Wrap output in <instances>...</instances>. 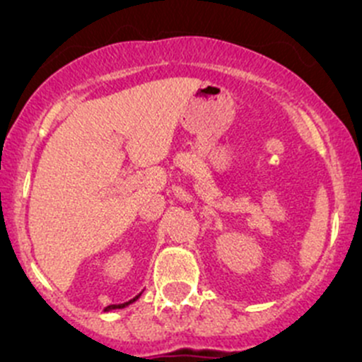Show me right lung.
<instances>
[{
	"label": "right lung",
	"mask_w": 362,
	"mask_h": 362,
	"mask_svg": "<svg viewBox=\"0 0 362 362\" xmlns=\"http://www.w3.org/2000/svg\"><path fill=\"white\" fill-rule=\"evenodd\" d=\"M138 298H140V296H136V298H134V299H131V301H127V303H122V305H112V306H108L107 310H112V308H124V306H127V305H129V303L136 301Z\"/></svg>",
	"instance_id": "1"
}]
</instances>
